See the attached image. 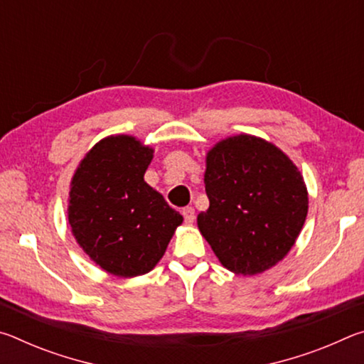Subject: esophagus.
<instances>
[{
	"label": "esophagus",
	"mask_w": 364,
	"mask_h": 364,
	"mask_svg": "<svg viewBox=\"0 0 364 364\" xmlns=\"http://www.w3.org/2000/svg\"><path fill=\"white\" fill-rule=\"evenodd\" d=\"M181 213H183V217H184V221H186L188 225H191L196 220V212H194L193 207H184L183 210H181Z\"/></svg>",
	"instance_id": "esophagus-1"
}]
</instances>
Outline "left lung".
I'll return each mask as SVG.
<instances>
[{
	"label": "left lung",
	"instance_id": "8db88e82",
	"mask_svg": "<svg viewBox=\"0 0 364 364\" xmlns=\"http://www.w3.org/2000/svg\"><path fill=\"white\" fill-rule=\"evenodd\" d=\"M210 205L197 226L226 269L263 273L284 258L308 213L299 168L274 144L237 134L207 154L204 175Z\"/></svg>",
	"mask_w": 364,
	"mask_h": 364
}]
</instances>
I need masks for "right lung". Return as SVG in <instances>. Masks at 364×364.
<instances>
[{
  "label": "right lung",
  "mask_w": 364,
  "mask_h": 364,
  "mask_svg": "<svg viewBox=\"0 0 364 364\" xmlns=\"http://www.w3.org/2000/svg\"><path fill=\"white\" fill-rule=\"evenodd\" d=\"M154 149L128 134L101 139L70 183L69 223L80 247L120 278L146 274L183 217L144 181Z\"/></svg>",
  "instance_id": "add662e5"
}]
</instances>
